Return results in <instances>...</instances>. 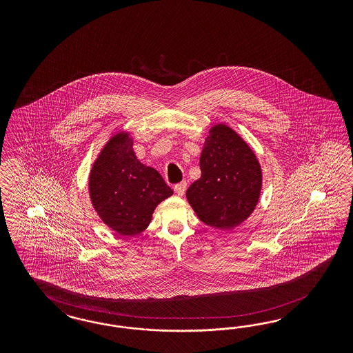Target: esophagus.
<instances>
[{"instance_id":"esophagus-1","label":"esophagus","mask_w":353,"mask_h":353,"mask_svg":"<svg viewBox=\"0 0 353 353\" xmlns=\"http://www.w3.org/2000/svg\"><path fill=\"white\" fill-rule=\"evenodd\" d=\"M186 188H188V183H186V181H182L180 182V183H176L173 189H174V192H176L177 195L182 196V195L185 194V192H186Z\"/></svg>"}]
</instances>
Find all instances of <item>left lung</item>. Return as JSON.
<instances>
[{
  "label": "left lung",
  "mask_w": 353,
  "mask_h": 353,
  "mask_svg": "<svg viewBox=\"0 0 353 353\" xmlns=\"http://www.w3.org/2000/svg\"><path fill=\"white\" fill-rule=\"evenodd\" d=\"M199 165L202 176L186 192L199 220L223 230L242 224L261 192L263 173L255 152L230 127L217 124L204 141Z\"/></svg>",
  "instance_id": "left-lung-1"
}]
</instances>
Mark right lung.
<instances>
[{
	"label": "right lung",
	"instance_id": "add662e5",
	"mask_svg": "<svg viewBox=\"0 0 353 353\" xmlns=\"http://www.w3.org/2000/svg\"><path fill=\"white\" fill-rule=\"evenodd\" d=\"M90 201L102 221L121 235L149 226L157 205L173 190L161 173L142 164L129 133H117L99 152L89 174Z\"/></svg>",
	"mask_w": 353,
	"mask_h": 353
}]
</instances>
